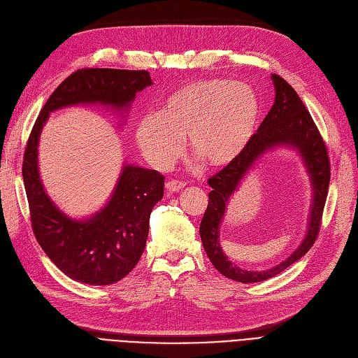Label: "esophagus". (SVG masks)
<instances>
[{
    "mask_svg": "<svg viewBox=\"0 0 358 358\" xmlns=\"http://www.w3.org/2000/svg\"><path fill=\"white\" fill-rule=\"evenodd\" d=\"M184 185H185V182H184V181L169 180V181H166V184H165V189H166L169 193H174V192L181 190V189L184 187Z\"/></svg>",
    "mask_w": 358,
    "mask_h": 358,
    "instance_id": "esophagus-1",
    "label": "esophagus"
}]
</instances>
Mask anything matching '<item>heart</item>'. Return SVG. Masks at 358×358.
Wrapping results in <instances>:
<instances>
[{"label":"heart","instance_id":"heart-1","mask_svg":"<svg viewBox=\"0 0 358 358\" xmlns=\"http://www.w3.org/2000/svg\"><path fill=\"white\" fill-rule=\"evenodd\" d=\"M260 102L252 86L229 79H201L171 93L161 110L137 122L136 142L158 169L173 165L184 137L196 157L212 168L234 162L252 142Z\"/></svg>","mask_w":358,"mask_h":358}]
</instances>
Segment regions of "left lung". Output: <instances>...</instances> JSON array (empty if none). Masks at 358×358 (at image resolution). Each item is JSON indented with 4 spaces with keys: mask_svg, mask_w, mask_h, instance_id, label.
<instances>
[{
    "mask_svg": "<svg viewBox=\"0 0 358 358\" xmlns=\"http://www.w3.org/2000/svg\"><path fill=\"white\" fill-rule=\"evenodd\" d=\"M272 82L275 86V102L269 114L262 121L255 133L252 142L234 162H231L208 180L212 192L209 193L208 208L199 228L201 243H203V248L212 265L224 276L243 284L262 282L265 279L276 276L301 259L312 248L319 236L322 213L326 197H328L331 180L328 149H326L312 115L299 98L297 92L282 77L272 74ZM278 145H289L301 153L313 181L314 200L308 234L298 250L279 266L262 273L244 271L229 262L223 255L219 245V225L227 199L236 189L241 180L263 152Z\"/></svg>",
    "mask_w": 358,
    "mask_h": 358,
    "instance_id": "8db88e82",
    "label": "left lung"
}]
</instances>
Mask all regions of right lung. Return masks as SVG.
I'll use <instances>...</instances> for the list:
<instances>
[{
  "label": "right lung",
  "instance_id": "right-lung-1",
  "mask_svg": "<svg viewBox=\"0 0 358 358\" xmlns=\"http://www.w3.org/2000/svg\"><path fill=\"white\" fill-rule=\"evenodd\" d=\"M150 85L145 70H77L54 90L29 136L22 173L34 234L54 265L77 282L110 285L133 271L145 250L150 212L164 196V176L124 165L110 201L87 220L76 221L45 193L38 169L42 127L52 111L71 105L99 103L127 111L136 93Z\"/></svg>",
  "mask_w": 358,
  "mask_h": 358
}]
</instances>
